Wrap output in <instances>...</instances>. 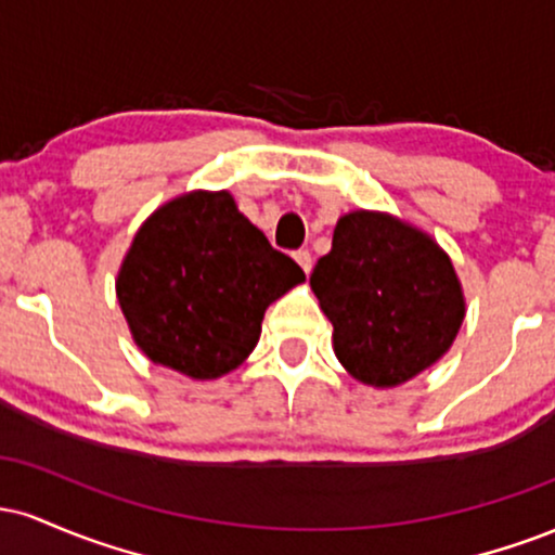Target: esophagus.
Masks as SVG:
<instances>
[{
	"mask_svg": "<svg viewBox=\"0 0 555 555\" xmlns=\"http://www.w3.org/2000/svg\"><path fill=\"white\" fill-rule=\"evenodd\" d=\"M295 260H297L299 269H302L305 273H310V269H313V256H310V250H297L295 253Z\"/></svg>",
	"mask_w": 555,
	"mask_h": 555,
	"instance_id": "34e87169",
	"label": "esophagus"
}]
</instances>
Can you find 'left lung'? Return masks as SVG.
Listing matches in <instances>:
<instances>
[{"label": "left lung", "mask_w": 555, "mask_h": 555, "mask_svg": "<svg viewBox=\"0 0 555 555\" xmlns=\"http://www.w3.org/2000/svg\"><path fill=\"white\" fill-rule=\"evenodd\" d=\"M310 286L334 326L336 358L375 388L404 384L441 360L464 321L451 258L430 234L388 214L341 216Z\"/></svg>", "instance_id": "obj_1"}]
</instances>
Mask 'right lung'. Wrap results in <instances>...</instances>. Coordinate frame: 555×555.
Here are the masks:
<instances>
[{
  "mask_svg": "<svg viewBox=\"0 0 555 555\" xmlns=\"http://www.w3.org/2000/svg\"><path fill=\"white\" fill-rule=\"evenodd\" d=\"M302 282V269L273 250L227 190H195L138 229L117 299L145 358L214 380L247 360L266 308Z\"/></svg>",
  "mask_w": 555,
  "mask_h": 555,
  "instance_id": "obj_1",
  "label": "right lung"
}]
</instances>
